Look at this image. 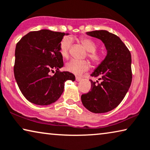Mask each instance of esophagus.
I'll use <instances>...</instances> for the list:
<instances>
[{"instance_id":"34e87169","label":"esophagus","mask_w":150,"mask_h":150,"mask_svg":"<svg viewBox=\"0 0 150 150\" xmlns=\"http://www.w3.org/2000/svg\"><path fill=\"white\" fill-rule=\"evenodd\" d=\"M82 80V79L80 77H76V81H77V82H80V81H81Z\"/></svg>"}]
</instances>
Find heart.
<instances>
[{
  "instance_id": "1",
  "label": "heart",
  "mask_w": 150,
  "mask_h": 150,
  "mask_svg": "<svg viewBox=\"0 0 150 150\" xmlns=\"http://www.w3.org/2000/svg\"><path fill=\"white\" fill-rule=\"evenodd\" d=\"M71 41L72 40L71 38L67 37L65 38L61 43L59 52L62 57L64 59H68L69 57V51L71 47ZM80 42L83 45L84 49L88 52V57H89L91 62L95 64H100L103 59V55L101 53L96 51L97 48L96 43L88 38H82L80 40ZM89 67L88 62L84 60L72 59L66 65L67 70L76 75L82 74L84 71H87L89 69Z\"/></svg>"
}]
</instances>
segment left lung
<instances>
[{
    "label": "left lung",
    "mask_w": 150,
    "mask_h": 150,
    "mask_svg": "<svg viewBox=\"0 0 150 150\" xmlns=\"http://www.w3.org/2000/svg\"><path fill=\"white\" fill-rule=\"evenodd\" d=\"M88 36L102 41L107 55L91 74L100 83L91 80V91L81 96L90 112L101 114L116 108L129 91L132 82L131 55L121 39L106 30L87 32Z\"/></svg>",
    "instance_id": "1"
}]
</instances>
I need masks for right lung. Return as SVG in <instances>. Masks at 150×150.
I'll return each instance as SVG.
<instances>
[{
  "label": "right lung",
  "instance_id": "add662e5",
  "mask_svg": "<svg viewBox=\"0 0 150 150\" xmlns=\"http://www.w3.org/2000/svg\"><path fill=\"white\" fill-rule=\"evenodd\" d=\"M70 34L41 30L30 32L19 41L15 51L14 75L19 89L27 100L38 105H48L59 98L65 82L75 80L69 71L60 72L64 66L60 45ZM56 70L53 76L51 71Z\"/></svg>",
  "mask_w": 150,
  "mask_h": 150
}]
</instances>
